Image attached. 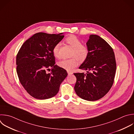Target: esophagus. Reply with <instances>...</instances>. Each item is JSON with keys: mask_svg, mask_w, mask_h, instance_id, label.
<instances>
[{"mask_svg": "<svg viewBox=\"0 0 134 134\" xmlns=\"http://www.w3.org/2000/svg\"><path fill=\"white\" fill-rule=\"evenodd\" d=\"M67 72H68V74H69V75H71V74H73V73H72V72H71V71H68Z\"/></svg>", "mask_w": 134, "mask_h": 134, "instance_id": "34e87169", "label": "esophagus"}]
</instances>
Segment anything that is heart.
<instances>
[{"instance_id":"obj_1","label":"heart","mask_w":134,"mask_h":134,"mask_svg":"<svg viewBox=\"0 0 134 134\" xmlns=\"http://www.w3.org/2000/svg\"><path fill=\"white\" fill-rule=\"evenodd\" d=\"M65 41L73 48L72 56L75 57L69 59H62L58 63V64L60 68L70 71L77 65L78 61L77 58L80 61H83L86 59L88 54V49L86 45L82 44L81 41L76 36L73 35L68 36L65 39ZM60 43H58L54 45L52 49L53 55L57 58L60 57Z\"/></svg>"}]
</instances>
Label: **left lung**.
<instances>
[{
	"instance_id": "1",
	"label": "left lung",
	"mask_w": 134,
	"mask_h": 134,
	"mask_svg": "<svg viewBox=\"0 0 134 134\" xmlns=\"http://www.w3.org/2000/svg\"><path fill=\"white\" fill-rule=\"evenodd\" d=\"M88 54L79 67L87 73H76L74 90L81 98L94 101L104 96L111 87L116 63L114 52L109 44L99 36L91 35L86 42Z\"/></svg>"
}]
</instances>
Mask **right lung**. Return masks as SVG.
Instances as JSON below:
<instances>
[{
    "label": "right lung",
    "instance_id": "1",
    "mask_svg": "<svg viewBox=\"0 0 134 134\" xmlns=\"http://www.w3.org/2000/svg\"><path fill=\"white\" fill-rule=\"evenodd\" d=\"M63 33L39 32L27 40L16 57L17 72L24 88L38 99L51 98L58 93L68 75L65 70L55 64L52 49L64 38ZM52 69L50 74L46 71Z\"/></svg>",
    "mask_w": 134,
    "mask_h": 134
}]
</instances>
